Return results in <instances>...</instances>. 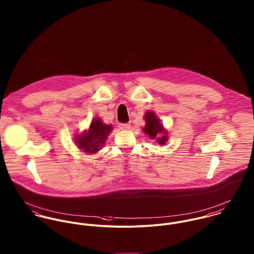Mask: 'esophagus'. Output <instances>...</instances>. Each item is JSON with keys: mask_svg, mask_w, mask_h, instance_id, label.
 Here are the masks:
<instances>
[{"mask_svg": "<svg viewBox=\"0 0 254 254\" xmlns=\"http://www.w3.org/2000/svg\"><path fill=\"white\" fill-rule=\"evenodd\" d=\"M119 128L122 129V130L130 129V124H129V123H120V124H119Z\"/></svg>", "mask_w": 254, "mask_h": 254, "instance_id": "obj_1", "label": "esophagus"}]
</instances>
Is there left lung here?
Listing matches in <instances>:
<instances>
[{"instance_id":"left-lung-1","label":"left lung","mask_w":254,"mask_h":254,"mask_svg":"<svg viewBox=\"0 0 254 254\" xmlns=\"http://www.w3.org/2000/svg\"><path fill=\"white\" fill-rule=\"evenodd\" d=\"M145 120L146 124L144 128V132L145 134H147L149 138L155 139L156 142H158V144L165 145L167 141L166 132L163 130V127L159 123V120L156 118L155 114L152 113L151 111H147L145 113ZM160 132L164 133V135L161 137L159 136Z\"/></svg>"}]
</instances>
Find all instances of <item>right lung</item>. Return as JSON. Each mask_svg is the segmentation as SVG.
Wrapping results in <instances>:
<instances>
[{
    "mask_svg": "<svg viewBox=\"0 0 254 254\" xmlns=\"http://www.w3.org/2000/svg\"><path fill=\"white\" fill-rule=\"evenodd\" d=\"M111 126L104 124L101 120L95 119L92 121L89 131L80 135L77 138L79 148L88 153H95L101 149L108 135L111 131Z\"/></svg>",
    "mask_w": 254,
    "mask_h": 254,
    "instance_id": "add662e5",
    "label": "right lung"
}]
</instances>
